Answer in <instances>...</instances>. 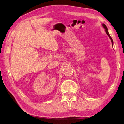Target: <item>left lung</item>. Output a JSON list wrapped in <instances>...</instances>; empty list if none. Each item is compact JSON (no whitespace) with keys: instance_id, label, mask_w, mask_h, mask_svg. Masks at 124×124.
Here are the masks:
<instances>
[{"instance_id":"left-lung-1","label":"left lung","mask_w":124,"mask_h":124,"mask_svg":"<svg viewBox=\"0 0 124 124\" xmlns=\"http://www.w3.org/2000/svg\"><path fill=\"white\" fill-rule=\"evenodd\" d=\"M102 26H103V27L104 28V29H105V31H106V33H107V35H108L109 37V38H110V39H111V41H112V45H113V39H112V37H110V35H109V33H108V29H107V28L106 26V25H105L104 24H102Z\"/></svg>"}]
</instances>
